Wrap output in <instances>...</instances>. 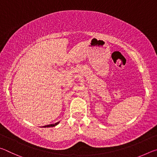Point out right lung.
Masks as SVG:
<instances>
[{"mask_svg": "<svg viewBox=\"0 0 157 157\" xmlns=\"http://www.w3.org/2000/svg\"><path fill=\"white\" fill-rule=\"evenodd\" d=\"M59 122H57V123H55V124H48V125H45V126H44V127H55V126H56L57 124H59Z\"/></svg>", "mask_w": 157, "mask_h": 157, "instance_id": "right-lung-1", "label": "right lung"}]
</instances>
